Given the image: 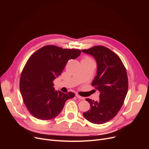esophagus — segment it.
I'll return each instance as SVG.
<instances>
[{"mask_svg":"<svg viewBox=\"0 0 149 149\" xmlns=\"http://www.w3.org/2000/svg\"><path fill=\"white\" fill-rule=\"evenodd\" d=\"M75 95H76V97H77L78 98H79V99H81V100H84V97H83L79 95V94H78V93H76Z\"/></svg>","mask_w":149,"mask_h":149,"instance_id":"esophagus-1","label":"esophagus"}]
</instances>
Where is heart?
I'll list each match as a JSON object with an SVG mask.
<instances>
[{
	"instance_id": "1",
	"label": "heart",
	"mask_w": 149,
	"mask_h": 149,
	"mask_svg": "<svg viewBox=\"0 0 149 149\" xmlns=\"http://www.w3.org/2000/svg\"><path fill=\"white\" fill-rule=\"evenodd\" d=\"M82 60H85V61H93L92 59L90 57H89V56H85L83 57V59Z\"/></svg>"
}]
</instances>
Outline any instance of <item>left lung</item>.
<instances>
[{"instance_id":"left-lung-1","label":"left lung","mask_w":149,"mask_h":149,"mask_svg":"<svg viewBox=\"0 0 149 149\" xmlns=\"http://www.w3.org/2000/svg\"><path fill=\"white\" fill-rule=\"evenodd\" d=\"M82 51L92 55L97 61V75L92 86L100 92L98 101L86 99L91 108L83 116L92 123L104 124L114 118L124 103L129 86L126 69L118 55L104 46Z\"/></svg>"}]
</instances>
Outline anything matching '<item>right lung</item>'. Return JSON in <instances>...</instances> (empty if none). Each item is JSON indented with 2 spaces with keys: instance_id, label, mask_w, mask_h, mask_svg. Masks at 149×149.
Instances as JSON below:
<instances>
[{
  "instance_id": "obj_1",
  "label": "right lung",
  "mask_w": 149,
  "mask_h": 149,
  "mask_svg": "<svg viewBox=\"0 0 149 149\" xmlns=\"http://www.w3.org/2000/svg\"><path fill=\"white\" fill-rule=\"evenodd\" d=\"M79 49H63L46 45L31 55L21 73L20 91L28 111L41 120L54 118L73 92L55 91L53 81L61 75L67 62L80 56Z\"/></svg>"
}]
</instances>
